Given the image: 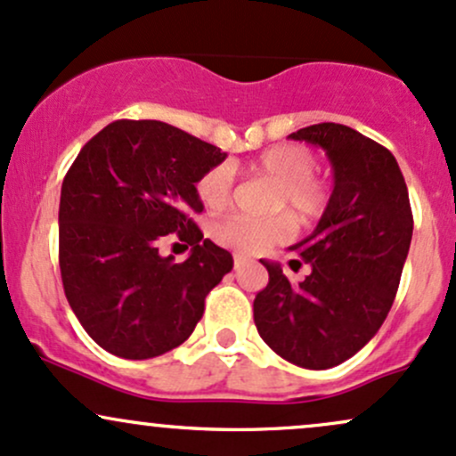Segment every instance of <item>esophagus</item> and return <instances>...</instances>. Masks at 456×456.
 Instances as JSON below:
<instances>
[{
  "label": "esophagus",
  "mask_w": 456,
  "mask_h": 456,
  "mask_svg": "<svg viewBox=\"0 0 456 456\" xmlns=\"http://www.w3.org/2000/svg\"><path fill=\"white\" fill-rule=\"evenodd\" d=\"M244 262H247V257H244V255L233 253V264H236V268L240 266V264H244Z\"/></svg>",
  "instance_id": "1"
}]
</instances>
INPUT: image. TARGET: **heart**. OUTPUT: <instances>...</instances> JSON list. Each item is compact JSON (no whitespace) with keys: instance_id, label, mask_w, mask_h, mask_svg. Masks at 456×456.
Masks as SVG:
<instances>
[{"instance_id":"1","label":"heart","mask_w":456,"mask_h":456,"mask_svg":"<svg viewBox=\"0 0 456 456\" xmlns=\"http://www.w3.org/2000/svg\"><path fill=\"white\" fill-rule=\"evenodd\" d=\"M316 155L301 144H277L251 162L244 164V173L264 177L277 186L273 209H285L298 223H312L324 212L329 194L316 177ZM197 197L209 212L227 208L232 197V171L227 167H214L205 171L197 182ZM288 233L283 218H247L229 216L209 227V236L223 247L240 253H259L270 244L279 242Z\"/></svg>"}]
</instances>
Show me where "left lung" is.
I'll list each match as a JSON object with an SVG mask.
<instances>
[{"mask_svg": "<svg viewBox=\"0 0 456 456\" xmlns=\"http://www.w3.org/2000/svg\"><path fill=\"white\" fill-rule=\"evenodd\" d=\"M289 138L327 151L333 192L312 236L289 247L312 268L303 281L262 259L268 285L253 318L285 362L327 370L366 346L387 318L413 236L411 205L396 158L353 127L318 123Z\"/></svg>", "mask_w": 456, "mask_h": 456, "instance_id": "8db88e82", "label": "left lung"}]
</instances>
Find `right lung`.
<instances>
[{
  "mask_svg": "<svg viewBox=\"0 0 456 456\" xmlns=\"http://www.w3.org/2000/svg\"><path fill=\"white\" fill-rule=\"evenodd\" d=\"M227 153L162 121H114L82 147L60 192V274L79 324L108 353L151 359L177 348L205 297L233 268L203 238L199 177ZM177 232L192 246L175 265L157 251Z\"/></svg>",
  "mask_w": 456,
  "mask_h": 456,
  "instance_id": "1",
  "label": "right lung"
}]
</instances>
